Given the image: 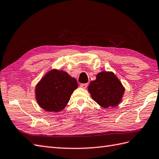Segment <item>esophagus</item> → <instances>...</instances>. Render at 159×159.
I'll return each instance as SVG.
<instances>
[{
  "label": "esophagus",
  "instance_id": "esophagus-1",
  "mask_svg": "<svg viewBox=\"0 0 159 159\" xmlns=\"http://www.w3.org/2000/svg\"><path fill=\"white\" fill-rule=\"evenodd\" d=\"M80 86L83 89H86L88 86V83H82V84H80Z\"/></svg>",
  "mask_w": 159,
  "mask_h": 159
}]
</instances>
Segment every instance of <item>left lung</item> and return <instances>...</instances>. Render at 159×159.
<instances>
[{
    "label": "left lung",
    "instance_id": "8db88e82",
    "mask_svg": "<svg viewBox=\"0 0 159 159\" xmlns=\"http://www.w3.org/2000/svg\"><path fill=\"white\" fill-rule=\"evenodd\" d=\"M88 90L92 99L104 108L119 105L125 91L120 81L111 72H102L91 81Z\"/></svg>",
    "mask_w": 159,
    "mask_h": 159
}]
</instances>
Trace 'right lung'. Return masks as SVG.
I'll list each match as a JSON object with an SVG mask.
<instances>
[{
    "label": "right lung",
    "mask_w": 159,
    "mask_h": 159,
    "mask_svg": "<svg viewBox=\"0 0 159 159\" xmlns=\"http://www.w3.org/2000/svg\"><path fill=\"white\" fill-rule=\"evenodd\" d=\"M78 83L67 72L52 70L40 80L36 87V99L47 112L61 111L67 105Z\"/></svg>",
    "instance_id": "add662e5"
}]
</instances>
